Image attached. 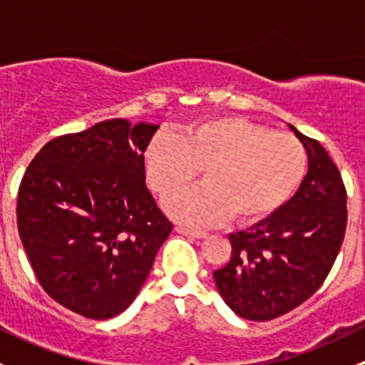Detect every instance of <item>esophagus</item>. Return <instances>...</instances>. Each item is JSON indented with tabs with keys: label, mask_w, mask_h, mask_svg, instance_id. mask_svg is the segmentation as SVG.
Instances as JSON below:
<instances>
[{
	"label": "esophagus",
	"mask_w": 365,
	"mask_h": 365,
	"mask_svg": "<svg viewBox=\"0 0 365 365\" xmlns=\"http://www.w3.org/2000/svg\"><path fill=\"white\" fill-rule=\"evenodd\" d=\"M175 231L180 235H185V237H192V238H205L206 233L201 230H194V227H189V226H182V224H178V226H175Z\"/></svg>",
	"instance_id": "1"
}]
</instances>
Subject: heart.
<instances>
[{
  "mask_svg": "<svg viewBox=\"0 0 365 365\" xmlns=\"http://www.w3.org/2000/svg\"><path fill=\"white\" fill-rule=\"evenodd\" d=\"M204 173V183L168 197L165 212L190 226L219 224L231 215L256 222L281 208L304 180L307 152L286 132L238 116L190 125L178 138L157 134L145 150L150 187L168 196Z\"/></svg>",
  "mask_w": 365,
  "mask_h": 365,
  "instance_id": "b5f03b06",
  "label": "heart"
}]
</instances>
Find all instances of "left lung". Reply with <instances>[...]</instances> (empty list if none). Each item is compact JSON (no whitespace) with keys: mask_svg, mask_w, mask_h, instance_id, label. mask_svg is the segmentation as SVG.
Segmentation results:
<instances>
[{"mask_svg":"<svg viewBox=\"0 0 365 365\" xmlns=\"http://www.w3.org/2000/svg\"><path fill=\"white\" fill-rule=\"evenodd\" d=\"M288 127L307 152V175L281 208L230 235L231 259L213 272L227 307L252 322L293 311L323 284L339 254L348 220L337 165L316 139Z\"/></svg>","mask_w":365,"mask_h":365,"instance_id":"1","label":"left lung"}]
</instances>
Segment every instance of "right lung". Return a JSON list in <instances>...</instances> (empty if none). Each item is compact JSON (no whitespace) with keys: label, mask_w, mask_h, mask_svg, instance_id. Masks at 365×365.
Masks as SVG:
<instances>
[{"label":"right lung","mask_w":365,"mask_h":365,"mask_svg":"<svg viewBox=\"0 0 365 365\" xmlns=\"http://www.w3.org/2000/svg\"><path fill=\"white\" fill-rule=\"evenodd\" d=\"M159 125L106 120L47 143L26 169L17 227L47 295L91 319L138 297L173 230L146 187Z\"/></svg>","instance_id":"add662e5"}]
</instances>
